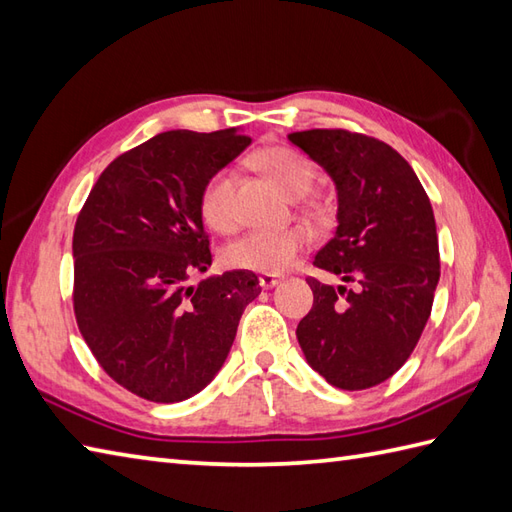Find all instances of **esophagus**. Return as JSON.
<instances>
[{"label":"esophagus","instance_id":"34e87169","mask_svg":"<svg viewBox=\"0 0 512 512\" xmlns=\"http://www.w3.org/2000/svg\"><path fill=\"white\" fill-rule=\"evenodd\" d=\"M277 283H281V277L279 275H270V272H261L259 275V285L264 290H270V288H275Z\"/></svg>","mask_w":512,"mask_h":512}]
</instances>
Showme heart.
<instances>
[{"label": "heart", "instance_id": "b5f03b06", "mask_svg": "<svg viewBox=\"0 0 512 512\" xmlns=\"http://www.w3.org/2000/svg\"><path fill=\"white\" fill-rule=\"evenodd\" d=\"M255 161L292 198L305 196L316 181L314 163L292 148H266L257 154ZM233 187L235 174L231 170H218L202 185L198 207L207 227L216 231H229L233 227ZM307 242L310 233L303 227L248 231L224 248V261L231 268L281 272L292 264Z\"/></svg>", "mask_w": 512, "mask_h": 512}]
</instances>
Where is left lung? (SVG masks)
I'll use <instances>...</instances> for the list:
<instances>
[{"label":"left lung","mask_w":512,"mask_h":512,"mask_svg":"<svg viewBox=\"0 0 512 512\" xmlns=\"http://www.w3.org/2000/svg\"><path fill=\"white\" fill-rule=\"evenodd\" d=\"M288 139L336 185L338 227L314 264L342 279L338 288L307 279L314 305L296 338L331 386L373 388L410 358L432 312L441 257L430 198L384 141L342 128Z\"/></svg>","instance_id":"1"}]
</instances>
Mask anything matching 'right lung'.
Listing matches in <instances>:
<instances>
[{"label":"right lung","mask_w":512,"mask_h":512,"mask_svg":"<svg viewBox=\"0 0 512 512\" xmlns=\"http://www.w3.org/2000/svg\"><path fill=\"white\" fill-rule=\"evenodd\" d=\"M251 137L168 130L120 154L74 229V312L95 360L117 384L154 403L194 397L218 375L257 275L211 266L198 198L207 178Z\"/></svg>","instance_id":"add662e5"}]
</instances>
